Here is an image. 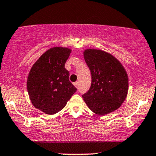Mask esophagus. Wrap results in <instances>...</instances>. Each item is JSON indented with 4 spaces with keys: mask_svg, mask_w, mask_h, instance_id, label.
I'll return each mask as SVG.
<instances>
[{
    "mask_svg": "<svg viewBox=\"0 0 156 156\" xmlns=\"http://www.w3.org/2000/svg\"><path fill=\"white\" fill-rule=\"evenodd\" d=\"M73 85L75 86V87H76L77 88H78V82H75L74 83H73Z\"/></svg>",
    "mask_w": 156,
    "mask_h": 156,
    "instance_id": "obj_1",
    "label": "esophagus"
}]
</instances>
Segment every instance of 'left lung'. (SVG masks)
I'll use <instances>...</instances> for the list:
<instances>
[{
  "label": "left lung",
  "mask_w": 156,
  "mask_h": 156,
  "mask_svg": "<svg viewBox=\"0 0 156 156\" xmlns=\"http://www.w3.org/2000/svg\"><path fill=\"white\" fill-rule=\"evenodd\" d=\"M84 59L91 73V86L82 95L93 113L104 115L119 108L127 97L128 77L118 60L107 52L86 49Z\"/></svg>",
  "instance_id": "obj_1"
}]
</instances>
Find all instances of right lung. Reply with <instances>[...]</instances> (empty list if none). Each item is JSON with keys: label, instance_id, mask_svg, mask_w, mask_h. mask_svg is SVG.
<instances>
[{"label": "right lung", "instance_id": "right-lung-1", "mask_svg": "<svg viewBox=\"0 0 156 156\" xmlns=\"http://www.w3.org/2000/svg\"><path fill=\"white\" fill-rule=\"evenodd\" d=\"M70 53L68 48H51L37 60L29 72V98L33 106L45 114L53 115L61 111L77 90L65 68Z\"/></svg>", "mask_w": 156, "mask_h": 156}]
</instances>
